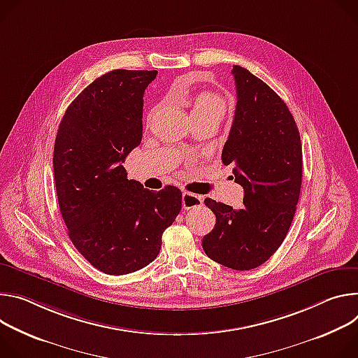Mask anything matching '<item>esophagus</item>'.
I'll use <instances>...</instances> for the list:
<instances>
[{"mask_svg": "<svg viewBox=\"0 0 358 358\" xmlns=\"http://www.w3.org/2000/svg\"><path fill=\"white\" fill-rule=\"evenodd\" d=\"M203 205L202 196H197L190 192H183L182 194V206L185 209H193V208H201Z\"/></svg>", "mask_w": 358, "mask_h": 358, "instance_id": "obj_1", "label": "esophagus"}]
</instances>
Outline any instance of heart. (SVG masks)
Returning a JSON list of instances; mask_svg holds the SVG:
<instances>
[{"instance_id":"b5f03b06","label":"heart","mask_w":358,"mask_h":358,"mask_svg":"<svg viewBox=\"0 0 358 358\" xmlns=\"http://www.w3.org/2000/svg\"><path fill=\"white\" fill-rule=\"evenodd\" d=\"M183 101L189 102L192 106V116H199V115H216L219 117H223L226 113L227 105L226 101L210 91H202L189 98L185 94L179 95Z\"/></svg>"}]
</instances>
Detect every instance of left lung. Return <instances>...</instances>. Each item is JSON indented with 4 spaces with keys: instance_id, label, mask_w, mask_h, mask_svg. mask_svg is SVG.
<instances>
[{
    "instance_id": "left-lung-1",
    "label": "left lung",
    "mask_w": 358,
    "mask_h": 358,
    "mask_svg": "<svg viewBox=\"0 0 358 358\" xmlns=\"http://www.w3.org/2000/svg\"><path fill=\"white\" fill-rule=\"evenodd\" d=\"M237 102L222 162L233 165L245 190L243 206L206 197L216 224L202 241L215 262L250 270L280 248L299 202L303 152L294 117L285 101L246 68L233 65Z\"/></svg>"
}]
</instances>
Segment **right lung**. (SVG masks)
Here are the masks:
<instances>
[{
    "label": "right lung",
    "instance_id": "add662e5",
    "mask_svg": "<svg viewBox=\"0 0 358 358\" xmlns=\"http://www.w3.org/2000/svg\"><path fill=\"white\" fill-rule=\"evenodd\" d=\"M157 71L113 69L65 110L54 148L58 205L76 250L121 275L152 263L182 208V192L128 179L125 157L142 141L143 94Z\"/></svg>",
    "mask_w": 358,
    "mask_h": 358
}]
</instances>
